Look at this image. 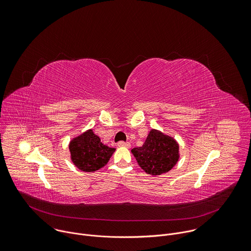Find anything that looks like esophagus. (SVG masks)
I'll return each mask as SVG.
<instances>
[{
	"instance_id": "esophagus-1",
	"label": "esophagus",
	"mask_w": 251,
	"mask_h": 251,
	"mask_svg": "<svg viewBox=\"0 0 251 251\" xmlns=\"http://www.w3.org/2000/svg\"><path fill=\"white\" fill-rule=\"evenodd\" d=\"M118 146L119 147H129L130 146V143L129 142H125V141H120L118 142Z\"/></svg>"
}]
</instances>
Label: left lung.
Wrapping results in <instances>:
<instances>
[{
	"label": "left lung",
	"mask_w": 251,
	"mask_h": 251,
	"mask_svg": "<svg viewBox=\"0 0 251 251\" xmlns=\"http://www.w3.org/2000/svg\"><path fill=\"white\" fill-rule=\"evenodd\" d=\"M138 165L152 176L169 172L178 160V144L164 133L152 129L144 144L131 150Z\"/></svg>",
	"instance_id": "left-lung-1"
}]
</instances>
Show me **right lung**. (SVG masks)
<instances>
[{
    "label": "right lung",
    "mask_w": 251,
    "mask_h": 251,
    "mask_svg": "<svg viewBox=\"0 0 251 251\" xmlns=\"http://www.w3.org/2000/svg\"><path fill=\"white\" fill-rule=\"evenodd\" d=\"M74 164L83 172H95L110 160L115 148L104 145L92 129L75 137L70 143Z\"/></svg>",
    "instance_id": "add662e5"
}]
</instances>
